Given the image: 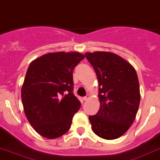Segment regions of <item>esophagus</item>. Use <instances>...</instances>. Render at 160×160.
Listing matches in <instances>:
<instances>
[{"label":"esophagus","mask_w":160,"mask_h":160,"mask_svg":"<svg viewBox=\"0 0 160 160\" xmlns=\"http://www.w3.org/2000/svg\"><path fill=\"white\" fill-rule=\"evenodd\" d=\"M89 95H86L85 97H84V98H83V99H84V101H87L88 99H89Z\"/></svg>","instance_id":"1"}]
</instances>
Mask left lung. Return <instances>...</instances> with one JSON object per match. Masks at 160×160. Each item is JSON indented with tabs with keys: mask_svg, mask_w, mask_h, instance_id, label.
<instances>
[{
	"mask_svg": "<svg viewBox=\"0 0 160 160\" xmlns=\"http://www.w3.org/2000/svg\"><path fill=\"white\" fill-rule=\"evenodd\" d=\"M98 80L99 110L89 116L93 132L106 140L122 136L132 125L138 111L141 94L136 70L117 54L86 52Z\"/></svg>",
	"mask_w": 160,
	"mask_h": 160,
	"instance_id": "obj_1",
	"label": "left lung"
}]
</instances>
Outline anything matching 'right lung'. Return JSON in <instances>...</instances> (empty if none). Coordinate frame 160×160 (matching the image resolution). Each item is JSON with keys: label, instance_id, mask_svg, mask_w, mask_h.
<instances>
[{"label": "right lung", "instance_id": "1", "mask_svg": "<svg viewBox=\"0 0 160 160\" xmlns=\"http://www.w3.org/2000/svg\"><path fill=\"white\" fill-rule=\"evenodd\" d=\"M84 58L80 52H52L28 67L21 89L24 113L43 137L58 138L71 128L80 108L73 93V70Z\"/></svg>", "mask_w": 160, "mask_h": 160}]
</instances>
